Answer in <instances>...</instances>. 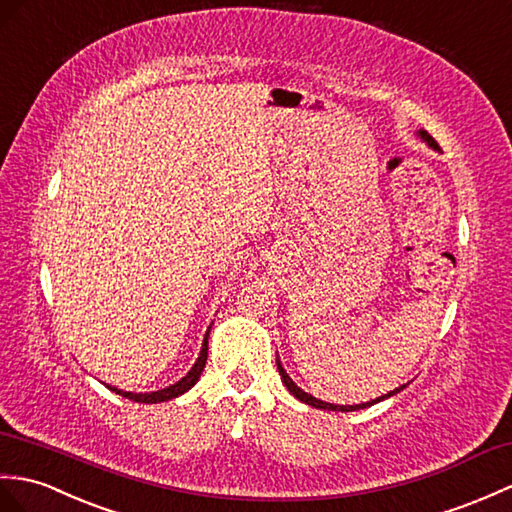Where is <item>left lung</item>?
<instances>
[{
	"mask_svg": "<svg viewBox=\"0 0 512 512\" xmlns=\"http://www.w3.org/2000/svg\"><path fill=\"white\" fill-rule=\"evenodd\" d=\"M417 135L425 141L427 146L434 148V150H438V144L434 141V137H432L430 133H427V130H419ZM277 368H279L281 382L285 384V388H288L296 399L303 401V403H307V406L318 408V410H331V412H353V410H362V408L373 406V403H379V401H384V399H388V397H392V395H397V392H401L403 388H406V384H403V386H399V388H395V390H390L388 395H384V397H377V399H373V401H366V403H358V406H338V403H327V401H320V399H316V397H312V395H307V392H305V390H301L299 386H296V384L292 382V377H290L288 373H285V368L281 366L279 358H277Z\"/></svg>",
	"mask_w": 512,
	"mask_h": 512,
	"instance_id": "obj_1",
	"label": "left lung"
}]
</instances>
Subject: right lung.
Masks as SVG:
<instances>
[{
    "mask_svg": "<svg viewBox=\"0 0 512 512\" xmlns=\"http://www.w3.org/2000/svg\"><path fill=\"white\" fill-rule=\"evenodd\" d=\"M209 331H211V327L207 329L205 340H202V349H200V355H198L196 364H194L192 368H189V373H187L183 379H178L176 384H172V386H168V388H161V390H154V392H126V390H120V388L109 386V384H106V386H109V390H113L115 395H122V397L130 399V401H137V403H161V401H168V399H174V397H178V395H183V392H187L189 388H192V386L198 382L202 368H205V364H207Z\"/></svg>",
    "mask_w": 512,
    "mask_h": 512,
    "instance_id": "add662e5",
    "label": "right lung"
}]
</instances>
